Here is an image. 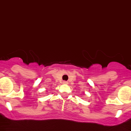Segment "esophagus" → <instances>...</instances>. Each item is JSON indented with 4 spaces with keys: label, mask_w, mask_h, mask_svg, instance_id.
I'll list each match as a JSON object with an SVG mask.
<instances>
[{
    "label": "esophagus",
    "mask_w": 131,
    "mask_h": 131,
    "mask_svg": "<svg viewBox=\"0 0 131 131\" xmlns=\"http://www.w3.org/2000/svg\"><path fill=\"white\" fill-rule=\"evenodd\" d=\"M62 83H63V84H68V82H67V81H63V82H62Z\"/></svg>",
    "instance_id": "obj_1"
}]
</instances>
